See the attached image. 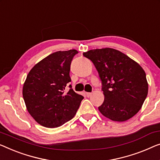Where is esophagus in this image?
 I'll return each instance as SVG.
<instances>
[{
    "instance_id": "1",
    "label": "esophagus",
    "mask_w": 160,
    "mask_h": 160,
    "mask_svg": "<svg viewBox=\"0 0 160 160\" xmlns=\"http://www.w3.org/2000/svg\"><path fill=\"white\" fill-rule=\"evenodd\" d=\"M86 94H87V96L89 97H90L92 95V93L91 92H87V93H86Z\"/></svg>"
}]
</instances>
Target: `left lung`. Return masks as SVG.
Wrapping results in <instances>:
<instances>
[{
	"label": "left lung",
	"instance_id": "1",
	"mask_svg": "<svg viewBox=\"0 0 160 160\" xmlns=\"http://www.w3.org/2000/svg\"><path fill=\"white\" fill-rule=\"evenodd\" d=\"M83 55L92 61L102 81L105 98L98 108L99 112L114 121L134 116L148 94L146 73L140 65L109 48L89 50Z\"/></svg>",
	"mask_w": 160,
	"mask_h": 160
}]
</instances>
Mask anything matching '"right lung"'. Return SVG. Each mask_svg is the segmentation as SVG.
I'll use <instances>...</instances> for the list:
<instances>
[{"label":"right lung","mask_w":160,"mask_h":160,"mask_svg":"<svg viewBox=\"0 0 160 160\" xmlns=\"http://www.w3.org/2000/svg\"><path fill=\"white\" fill-rule=\"evenodd\" d=\"M76 50L53 52L37 63L29 71L23 87V97L33 118L46 128L61 126L74 117L84 97L76 94L71 82V61Z\"/></svg>","instance_id":"1"}]
</instances>
